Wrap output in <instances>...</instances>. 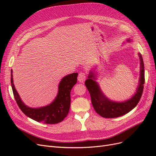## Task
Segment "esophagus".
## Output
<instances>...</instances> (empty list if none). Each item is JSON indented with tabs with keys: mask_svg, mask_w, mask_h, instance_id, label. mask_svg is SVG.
I'll return each instance as SVG.
<instances>
[{
	"mask_svg": "<svg viewBox=\"0 0 156 156\" xmlns=\"http://www.w3.org/2000/svg\"><path fill=\"white\" fill-rule=\"evenodd\" d=\"M86 79V74L84 72H80L78 75V81L81 83H83Z\"/></svg>",
	"mask_w": 156,
	"mask_h": 156,
	"instance_id": "34e87169",
	"label": "esophagus"
}]
</instances>
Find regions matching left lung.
<instances>
[{"label": "left lung", "mask_w": 156, "mask_h": 156, "mask_svg": "<svg viewBox=\"0 0 156 156\" xmlns=\"http://www.w3.org/2000/svg\"><path fill=\"white\" fill-rule=\"evenodd\" d=\"M130 40L127 41H129ZM140 58V79L139 86L135 95L129 100L124 102L112 101L104 96L98 84L94 81V74L90 72L88 79L86 80L85 85L91 96V101L94 108L98 115L103 118L112 119L123 116L131 111L138 104L142 96L144 84V66L142 55L139 53Z\"/></svg>", "instance_id": "left-lung-1"}]
</instances>
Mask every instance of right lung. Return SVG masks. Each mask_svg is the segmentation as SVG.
<instances>
[{
  "label": "right lung",
  "mask_w": 156,
  "mask_h": 156,
  "mask_svg": "<svg viewBox=\"0 0 156 156\" xmlns=\"http://www.w3.org/2000/svg\"><path fill=\"white\" fill-rule=\"evenodd\" d=\"M77 73H73L63 77L59 84L58 92L54 101L48 106L36 108L27 107L21 101L14 87L12 70H11V85L17 105L26 116L37 122L55 124L64 120L68 114L71 103L70 92L77 82Z\"/></svg>",
  "instance_id": "1"
}]
</instances>
